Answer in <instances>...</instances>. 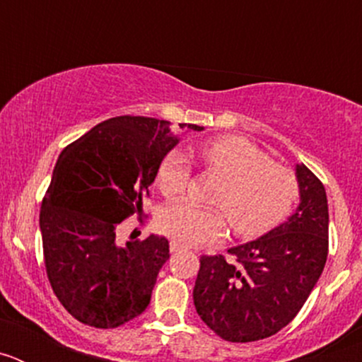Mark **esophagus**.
<instances>
[{
	"instance_id": "obj_1",
	"label": "esophagus",
	"mask_w": 362,
	"mask_h": 362,
	"mask_svg": "<svg viewBox=\"0 0 362 362\" xmlns=\"http://www.w3.org/2000/svg\"><path fill=\"white\" fill-rule=\"evenodd\" d=\"M185 250L183 245H179L177 241H170V252H181Z\"/></svg>"
}]
</instances>
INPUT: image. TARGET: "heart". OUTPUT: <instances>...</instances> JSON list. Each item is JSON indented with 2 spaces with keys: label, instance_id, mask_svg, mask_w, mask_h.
<instances>
[{
  "label": "heart",
  "instance_id": "b5f03b06",
  "mask_svg": "<svg viewBox=\"0 0 362 362\" xmlns=\"http://www.w3.org/2000/svg\"><path fill=\"white\" fill-rule=\"evenodd\" d=\"M204 168L223 183L212 201L219 206H199L181 199L161 210L158 225L185 246L214 243L225 233L226 219L232 232L250 239L277 226L292 212L300 194L297 175L272 163L270 156L239 136L217 137L201 145ZM192 177L190 161L181 150H172L159 163L156 183L166 197L183 194Z\"/></svg>",
  "mask_w": 362,
  "mask_h": 362
}]
</instances>
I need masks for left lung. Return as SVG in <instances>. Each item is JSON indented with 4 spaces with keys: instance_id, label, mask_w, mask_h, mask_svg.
Wrapping results in <instances>:
<instances>
[{
    "instance_id": "1",
    "label": "left lung",
    "mask_w": 362,
    "mask_h": 362,
    "mask_svg": "<svg viewBox=\"0 0 362 362\" xmlns=\"http://www.w3.org/2000/svg\"><path fill=\"white\" fill-rule=\"evenodd\" d=\"M300 203L263 238L199 259L194 305L230 343H252L292 322L319 281L328 257V201L317 175L296 166Z\"/></svg>"
}]
</instances>
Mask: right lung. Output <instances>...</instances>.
<instances>
[{
  "label": "right lung",
  "mask_w": 362,
  "mask_h": 362,
  "mask_svg": "<svg viewBox=\"0 0 362 362\" xmlns=\"http://www.w3.org/2000/svg\"><path fill=\"white\" fill-rule=\"evenodd\" d=\"M177 141L168 121L119 116L59 153L40 212L45 268L59 303L83 325L117 328L148 306L168 241L152 233L119 246L116 232L143 212L159 163Z\"/></svg>",
  "instance_id": "right-lung-1"
}]
</instances>
